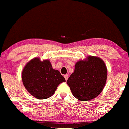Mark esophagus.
Returning <instances> with one entry per match:
<instances>
[{
  "instance_id": "34e87169",
  "label": "esophagus",
  "mask_w": 129,
  "mask_h": 129,
  "mask_svg": "<svg viewBox=\"0 0 129 129\" xmlns=\"http://www.w3.org/2000/svg\"><path fill=\"white\" fill-rule=\"evenodd\" d=\"M64 78H65V79H66V80L67 81V80L68 79V78H69V75H64Z\"/></svg>"
}]
</instances>
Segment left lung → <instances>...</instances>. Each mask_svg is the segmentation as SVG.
Segmentation results:
<instances>
[{"label": "left lung", "instance_id": "8db88e82", "mask_svg": "<svg viewBox=\"0 0 129 129\" xmlns=\"http://www.w3.org/2000/svg\"><path fill=\"white\" fill-rule=\"evenodd\" d=\"M107 77L106 64L100 57L88 56L75 64V71L67 83L72 94L82 101L92 100L103 91Z\"/></svg>", "mask_w": 129, "mask_h": 129}]
</instances>
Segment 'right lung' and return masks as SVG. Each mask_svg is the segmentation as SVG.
I'll use <instances>...</instances> for the list:
<instances>
[{
	"instance_id": "1",
	"label": "right lung",
	"mask_w": 129,
	"mask_h": 129,
	"mask_svg": "<svg viewBox=\"0 0 129 129\" xmlns=\"http://www.w3.org/2000/svg\"><path fill=\"white\" fill-rule=\"evenodd\" d=\"M23 85L28 92L39 100L47 99L66 79L57 70L53 69L48 60L41 61L36 57L29 61L22 73Z\"/></svg>"
}]
</instances>
